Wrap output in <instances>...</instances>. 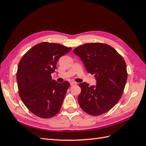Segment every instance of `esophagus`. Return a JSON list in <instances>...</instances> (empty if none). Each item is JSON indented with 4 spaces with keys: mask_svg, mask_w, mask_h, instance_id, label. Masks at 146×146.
<instances>
[{
    "mask_svg": "<svg viewBox=\"0 0 146 146\" xmlns=\"http://www.w3.org/2000/svg\"><path fill=\"white\" fill-rule=\"evenodd\" d=\"M70 85H71V86H74V85H77V83L76 82H71L70 83Z\"/></svg>",
    "mask_w": 146,
    "mask_h": 146,
    "instance_id": "34e87169",
    "label": "esophagus"
}]
</instances>
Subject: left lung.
Segmentation results:
<instances>
[{
    "instance_id": "1",
    "label": "left lung",
    "mask_w": 146,
    "mask_h": 146,
    "mask_svg": "<svg viewBox=\"0 0 146 146\" xmlns=\"http://www.w3.org/2000/svg\"><path fill=\"white\" fill-rule=\"evenodd\" d=\"M87 72L95 74L96 86L79 84L82 91L78 100L81 108L92 116L111 110L121 99L128 74L123 57L113 47L100 42L86 43L74 49Z\"/></svg>"
}]
</instances>
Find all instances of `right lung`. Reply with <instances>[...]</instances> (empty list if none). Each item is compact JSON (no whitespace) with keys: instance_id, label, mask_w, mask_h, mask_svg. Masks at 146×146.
I'll list each match as a JSON object with an SVG mask.
<instances>
[{"instance_id":"right-lung-1","label":"right lung","mask_w":146,"mask_h":146,"mask_svg":"<svg viewBox=\"0 0 146 146\" xmlns=\"http://www.w3.org/2000/svg\"><path fill=\"white\" fill-rule=\"evenodd\" d=\"M58 43L42 42L29 49L21 59L16 73L18 92L31 113L41 118L58 113L63 104L69 83L52 80L56 63L71 50Z\"/></svg>"}]
</instances>
